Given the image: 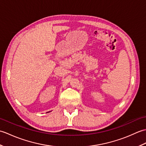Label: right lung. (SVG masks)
Segmentation results:
<instances>
[{"mask_svg":"<svg viewBox=\"0 0 146 146\" xmlns=\"http://www.w3.org/2000/svg\"><path fill=\"white\" fill-rule=\"evenodd\" d=\"M50 111H48V112H46V113H48V112H50Z\"/></svg>","mask_w":146,"mask_h":146,"instance_id":"right-lung-1","label":"right lung"}]
</instances>
